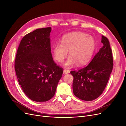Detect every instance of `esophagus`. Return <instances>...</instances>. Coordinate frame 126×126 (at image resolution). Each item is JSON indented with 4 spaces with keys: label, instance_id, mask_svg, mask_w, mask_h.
Listing matches in <instances>:
<instances>
[{
    "label": "esophagus",
    "instance_id": "esophagus-1",
    "mask_svg": "<svg viewBox=\"0 0 126 126\" xmlns=\"http://www.w3.org/2000/svg\"><path fill=\"white\" fill-rule=\"evenodd\" d=\"M68 73H69V70H67V69H64L63 70V74H67Z\"/></svg>",
    "mask_w": 126,
    "mask_h": 126
}]
</instances>
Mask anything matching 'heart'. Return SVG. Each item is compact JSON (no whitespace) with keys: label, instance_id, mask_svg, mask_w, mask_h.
Returning <instances> with one entry per match:
<instances>
[{"label":"heart","instance_id":"1","mask_svg":"<svg viewBox=\"0 0 126 126\" xmlns=\"http://www.w3.org/2000/svg\"><path fill=\"white\" fill-rule=\"evenodd\" d=\"M96 47V41L92 36L81 32H74L64 35L62 44L54 46L53 54L57 62L63 63L69 51L70 57L64 64L65 66L69 67L76 63L81 66L90 60Z\"/></svg>","mask_w":126,"mask_h":126}]
</instances>
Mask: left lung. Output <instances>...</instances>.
I'll return each mask as SVG.
<instances>
[{"label": "left lung", "mask_w": 126, "mask_h": 126, "mask_svg": "<svg viewBox=\"0 0 126 126\" xmlns=\"http://www.w3.org/2000/svg\"><path fill=\"white\" fill-rule=\"evenodd\" d=\"M103 46L88 65L72 70V89L76 97L92 101L99 97L107 84L113 68V56L108 39L102 36Z\"/></svg>", "instance_id": "left-lung-1"}]
</instances>
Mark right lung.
<instances>
[{"mask_svg":"<svg viewBox=\"0 0 126 126\" xmlns=\"http://www.w3.org/2000/svg\"><path fill=\"white\" fill-rule=\"evenodd\" d=\"M50 27L39 28L21 39L15 60L19 84L25 94L37 102L54 96L63 69L54 62L49 38Z\"/></svg>","mask_w":126,"mask_h":126,"instance_id":"obj_1","label":"right lung"}]
</instances>
